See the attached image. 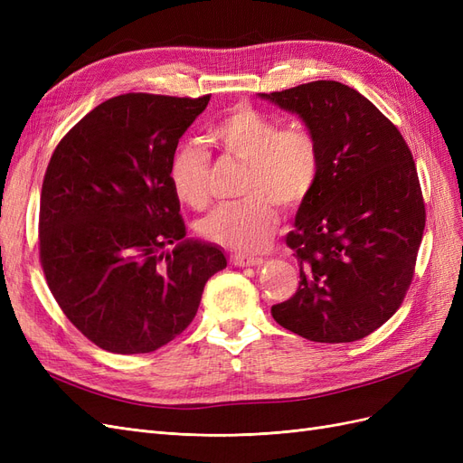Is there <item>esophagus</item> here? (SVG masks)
<instances>
[{
  "label": "esophagus",
  "instance_id": "obj_1",
  "mask_svg": "<svg viewBox=\"0 0 463 463\" xmlns=\"http://www.w3.org/2000/svg\"><path fill=\"white\" fill-rule=\"evenodd\" d=\"M232 264L235 266H260L264 262L262 257H255V255H245V253H235L230 257Z\"/></svg>",
  "mask_w": 463,
  "mask_h": 463
}]
</instances>
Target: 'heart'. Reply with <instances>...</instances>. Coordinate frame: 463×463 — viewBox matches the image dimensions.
Masks as SVG:
<instances>
[{
	"label": "heart",
	"mask_w": 463,
	"mask_h": 463,
	"mask_svg": "<svg viewBox=\"0 0 463 463\" xmlns=\"http://www.w3.org/2000/svg\"><path fill=\"white\" fill-rule=\"evenodd\" d=\"M210 143L247 164L245 199L216 206L199 222L206 241L235 250H259L276 232L278 206L298 208L309 197L320 167L315 135L303 125L282 128L274 116L250 104H235L208 128ZM208 152L177 146L170 162V185L179 203L201 210L208 203Z\"/></svg>",
	"instance_id": "1"
}]
</instances>
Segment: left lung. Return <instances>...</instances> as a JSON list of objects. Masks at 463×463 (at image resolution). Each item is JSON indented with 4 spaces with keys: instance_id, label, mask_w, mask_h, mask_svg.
<instances>
[{
    "instance_id": "left-lung-1",
    "label": "left lung",
    "mask_w": 463,
    "mask_h": 463,
    "mask_svg": "<svg viewBox=\"0 0 463 463\" xmlns=\"http://www.w3.org/2000/svg\"><path fill=\"white\" fill-rule=\"evenodd\" d=\"M260 98L299 116L320 154L317 184L286 235L299 288L272 307V317L311 342L365 338L400 309L423 240L411 150L381 109L342 82L315 80Z\"/></svg>"
}]
</instances>
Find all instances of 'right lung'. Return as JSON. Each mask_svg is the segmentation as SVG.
Returning a JSON list of instances; mask_svg holds the SVG:
<instances>
[{"label": "right lung", "mask_w": 463, "mask_h": 463, "mask_svg": "<svg viewBox=\"0 0 463 463\" xmlns=\"http://www.w3.org/2000/svg\"><path fill=\"white\" fill-rule=\"evenodd\" d=\"M210 96L129 92L96 106L55 146L40 194V262L73 326L111 354H150L197 315L228 260L185 240L170 162ZM172 244L175 249L167 251Z\"/></svg>", "instance_id": "obj_1"}]
</instances>
